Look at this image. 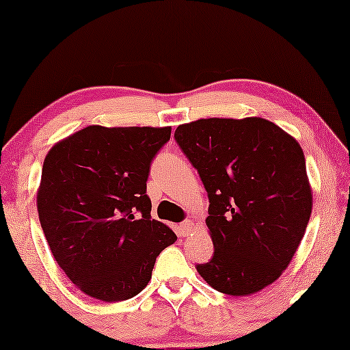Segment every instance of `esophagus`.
<instances>
[{
    "label": "esophagus",
    "instance_id": "1",
    "mask_svg": "<svg viewBox=\"0 0 350 350\" xmlns=\"http://www.w3.org/2000/svg\"><path fill=\"white\" fill-rule=\"evenodd\" d=\"M193 228H194V224L191 223L189 219H186V221H183V223H181L180 226H178V229H180V236H181V237H186L191 231H193Z\"/></svg>",
    "mask_w": 350,
    "mask_h": 350
}]
</instances>
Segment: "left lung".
<instances>
[{
	"label": "left lung",
	"instance_id": "obj_1",
	"mask_svg": "<svg viewBox=\"0 0 350 350\" xmlns=\"http://www.w3.org/2000/svg\"><path fill=\"white\" fill-rule=\"evenodd\" d=\"M208 196L213 256L196 269L215 290L256 293L303 241L312 194L299 143L261 118L199 119L175 131Z\"/></svg>",
	"mask_w": 350,
	"mask_h": 350
}]
</instances>
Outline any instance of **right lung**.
Here are the masks:
<instances>
[{"instance_id":"right-lung-1","label":"right lung","mask_w":350,"mask_h":350,"mask_svg":"<svg viewBox=\"0 0 350 350\" xmlns=\"http://www.w3.org/2000/svg\"><path fill=\"white\" fill-rule=\"evenodd\" d=\"M170 127L89 126L42 164L38 215L52 255L85 295L114 303L140 293L159 253L176 241L151 219L146 181Z\"/></svg>"}]
</instances>
